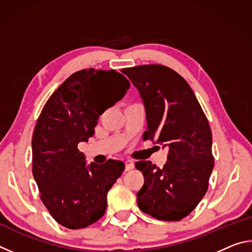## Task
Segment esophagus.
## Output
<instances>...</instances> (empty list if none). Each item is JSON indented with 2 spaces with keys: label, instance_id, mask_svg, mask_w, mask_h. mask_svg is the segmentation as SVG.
Here are the masks:
<instances>
[{
  "label": "esophagus",
  "instance_id": "1",
  "mask_svg": "<svg viewBox=\"0 0 252 252\" xmlns=\"http://www.w3.org/2000/svg\"><path fill=\"white\" fill-rule=\"evenodd\" d=\"M125 164H126V171H129V170H132L134 168V162L132 160H129V159L126 160Z\"/></svg>",
  "mask_w": 252,
  "mask_h": 252
}]
</instances>
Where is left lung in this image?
<instances>
[{"mask_svg":"<svg viewBox=\"0 0 252 252\" xmlns=\"http://www.w3.org/2000/svg\"><path fill=\"white\" fill-rule=\"evenodd\" d=\"M146 108L143 140L168 150L163 168L135 162L144 183L136 193L139 208L158 220L179 221L198 206L215 167L208 119L192 89L176 71L161 64L123 69Z\"/></svg>","mask_w":252,"mask_h":252,"instance_id":"1","label":"left lung"}]
</instances>
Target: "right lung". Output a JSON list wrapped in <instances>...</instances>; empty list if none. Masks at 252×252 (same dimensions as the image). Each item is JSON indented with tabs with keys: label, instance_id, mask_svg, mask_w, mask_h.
Returning a JSON list of instances; mask_svg holds the SVG:
<instances>
[{
	"label": "right lung",
	"instance_id": "1",
	"mask_svg": "<svg viewBox=\"0 0 252 252\" xmlns=\"http://www.w3.org/2000/svg\"><path fill=\"white\" fill-rule=\"evenodd\" d=\"M130 88L114 70L75 72L42 109L32 138V173L40 198L53 219L67 229L96 222L106 193L125 170L122 161L85 165L78 144L94 134L97 119Z\"/></svg>",
	"mask_w": 252,
	"mask_h": 252
}]
</instances>
